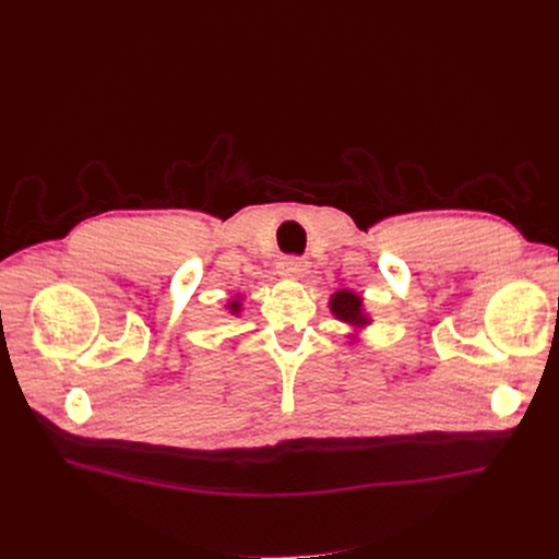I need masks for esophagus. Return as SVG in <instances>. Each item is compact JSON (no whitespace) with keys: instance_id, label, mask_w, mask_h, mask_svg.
<instances>
[{"instance_id":"34e87169","label":"esophagus","mask_w":559,"mask_h":559,"mask_svg":"<svg viewBox=\"0 0 559 559\" xmlns=\"http://www.w3.org/2000/svg\"><path fill=\"white\" fill-rule=\"evenodd\" d=\"M278 270L283 276L287 278H304L308 272H310V264L306 258H299V255H289V258H283L278 262Z\"/></svg>"}]
</instances>
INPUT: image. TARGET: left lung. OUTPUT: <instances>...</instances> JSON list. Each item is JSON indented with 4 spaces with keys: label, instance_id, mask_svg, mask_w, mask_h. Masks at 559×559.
I'll return each instance as SVG.
<instances>
[{
    "label": "left lung",
    "instance_id": "1",
    "mask_svg": "<svg viewBox=\"0 0 559 559\" xmlns=\"http://www.w3.org/2000/svg\"><path fill=\"white\" fill-rule=\"evenodd\" d=\"M331 312L348 326L365 329L369 324V317L362 306V297L350 289L335 292V295L331 297Z\"/></svg>",
    "mask_w": 559,
    "mask_h": 559
}]
</instances>
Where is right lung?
I'll return each mask as SVG.
<instances>
[{
    "instance_id": "obj_1",
    "label": "right lung",
    "mask_w": 559,
    "mask_h": 559,
    "mask_svg": "<svg viewBox=\"0 0 559 559\" xmlns=\"http://www.w3.org/2000/svg\"><path fill=\"white\" fill-rule=\"evenodd\" d=\"M240 306H242V304H240L238 299L230 301V304H228V310H230V314H238V312H240Z\"/></svg>"
}]
</instances>
